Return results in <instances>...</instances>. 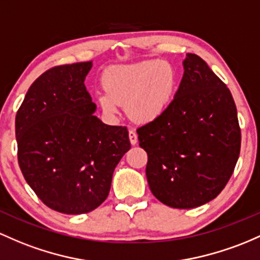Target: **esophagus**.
I'll use <instances>...</instances> for the list:
<instances>
[{
    "label": "esophagus",
    "instance_id": "34e87169",
    "mask_svg": "<svg viewBox=\"0 0 260 260\" xmlns=\"http://www.w3.org/2000/svg\"><path fill=\"white\" fill-rule=\"evenodd\" d=\"M128 136H129V141H131V144L132 145H136L138 143V136H137V133L135 131L129 129V132H128Z\"/></svg>",
    "mask_w": 260,
    "mask_h": 260
}]
</instances>
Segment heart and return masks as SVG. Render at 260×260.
<instances>
[{
	"mask_svg": "<svg viewBox=\"0 0 260 260\" xmlns=\"http://www.w3.org/2000/svg\"><path fill=\"white\" fill-rule=\"evenodd\" d=\"M105 92L98 102L108 116L125 106L127 115L137 123H149L167 112L178 84L174 67L162 60H145L136 64L111 67L102 74Z\"/></svg>",
	"mask_w": 260,
	"mask_h": 260,
	"instance_id": "heart-1",
	"label": "heart"
}]
</instances>
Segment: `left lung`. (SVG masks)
<instances>
[{
	"mask_svg": "<svg viewBox=\"0 0 260 260\" xmlns=\"http://www.w3.org/2000/svg\"><path fill=\"white\" fill-rule=\"evenodd\" d=\"M167 112L137 129L148 154L150 191L174 209L207 204L224 189L241 150L232 93L206 61L189 53Z\"/></svg>",
	"mask_w": 260,
	"mask_h": 260,
	"instance_id": "8db88e82",
	"label": "left lung"
}]
</instances>
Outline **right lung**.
Returning a JSON list of instances; mask_svg holds the SVG:
<instances>
[{
  "label": "right lung",
  "instance_id": "1",
  "mask_svg": "<svg viewBox=\"0 0 260 260\" xmlns=\"http://www.w3.org/2000/svg\"><path fill=\"white\" fill-rule=\"evenodd\" d=\"M92 61L60 65L30 85L16 115L18 164L43 204L67 215L98 209L128 150L127 127L102 123L84 81Z\"/></svg>",
  "mask_w": 260,
  "mask_h": 260
}]
</instances>
